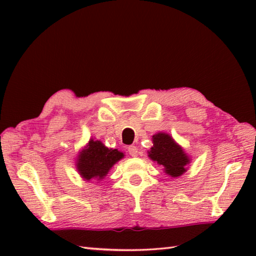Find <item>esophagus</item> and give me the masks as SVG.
<instances>
[{"label": "esophagus", "mask_w": 256, "mask_h": 256, "mask_svg": "<svg viewBox=\"0 0 256 256\" xmlns=\"http://www.w3.org/2000/svg\"><path fill=\"white\" fill-rule=\"evenodd\" d=\"M128 154L131 155L132 157H136V156H138V148H136V146H134V145L128 146Z\"/></svg>", "instance_id": "34e87169"}]
</instances>
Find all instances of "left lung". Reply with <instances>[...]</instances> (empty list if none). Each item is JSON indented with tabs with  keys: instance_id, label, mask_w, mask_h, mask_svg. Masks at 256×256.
I'll list each match as a JSON object with an SVG mask.
<instances>
[{
	"instance_id": "obj_1",
	"label": "left lung",
	"mask_w": 256,
	"mask_h": 256,
	"mask_svg": "<svg viewBox=\"0 0 256 256\" xmlns=\"http://www.w3.org/2000/svg\"><path fill=\"white\" fill-rule=\"evenodd\" d=\"M148 157L164 167V172L172 177H179L187 170L190 162L184 150L172 140L170 134L157 133L153 135V148L148 152Z\"/></svg>"
}]
</instances>
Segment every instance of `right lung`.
<instances>
[{
    "instance_id": "add662e5",
    "label": "right lung",
    "mask_w": 256,
    "mask_h": 256,
    "mask_svg": "<svg viewBox=\"0 0 256 256\" xmlns=\"http://www.w3.org/2000/svg\"><path fill=\"white\" fill-rule=\"evenodd\" d=\"M123 157L122 152L108 148L101 140H90L86 148L78 155L77 170L84 180H101Z\"/></svg>"
}]
</instances>
